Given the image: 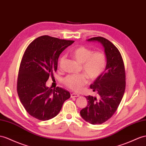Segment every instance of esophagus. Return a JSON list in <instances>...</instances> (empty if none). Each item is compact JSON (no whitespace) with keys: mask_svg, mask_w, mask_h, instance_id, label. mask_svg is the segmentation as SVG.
Returning <instances> with one entry per match:
<instances>
[{"mask_svg":"<svg viewBox=\"0 0 146 146\" xmlns=\"http://www.w3.org/2000/svg\"><path fill=\"white\" fill-rule=\"evenodd\" d=\"M80 95L78 94H76V93H72L71 94V98H77V97H79Z\"/></svg>","mask_w":146,"mask_h":146,"instance_id":"esophagus-1","label":"esophagus"}]
</instances>
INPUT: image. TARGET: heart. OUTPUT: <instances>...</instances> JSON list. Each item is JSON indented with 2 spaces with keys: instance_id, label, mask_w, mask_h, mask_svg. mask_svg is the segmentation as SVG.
Wrapping results in <instances>:
<instances>
[{
  "instance_id": "heart-1",
  "label": "heart",
  "mask_w": 146,
  "mask_h": 146,
  "mask_svg": "<svg viewBox=\"0 0 146 146\" xmlns=\"http://www.w3.org/2000/svg\"><path fill=\"white\" fill-rule=\"evenodd\" d=\"M73 57L82 64V70L85 73L72 74L66 76L63 82L67 87L78 91L88 83V76L91 80H96L104 72L107 66V57L102 52H94L84 46L76 48L72 54ZM65 59L64 56L60 58L59 65Z\"/></svg>"
}]
</instances>
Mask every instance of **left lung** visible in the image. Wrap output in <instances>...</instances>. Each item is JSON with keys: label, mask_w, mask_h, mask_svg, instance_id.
Listing matches in <instances>:
<instances>
[{"label": "left lung", "mask_w": 146, "mask_h": 146, "mask_svg": "<svg viewBox=\"0 0 146 146\" xmlns=\"http://www.w3.org/2000/svg\"><path fill=\"white\" fill-rule=\"evenodd\" d=\"M87 40L101 44L107 57L105 71L90 85L92 90L98 92L99 99L86 96L88 105L80 111L85 121L92 125H99L111 117L121 101L126 86L125 70L120 52L110 41L102 37Z\"/></svg>", "instance_id": "left-lung-1"}]
</instances>
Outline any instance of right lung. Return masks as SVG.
<instances>
[{
  "label": "right lung",
  "instance_id": "add662e5",
  "mask_svg": "<svg viewBox=\"0 0 146 146\" xmlns=\"http://www.w3.org/2000/svg\"><path fill=\"white\" fill-rule=\"evenodd\" d=\"M74 42L42 36L26 49L18 72L17 92L25 110L34 118L41 121L53 118L70 98L68 91L59 87L52 89L46 84L57 70L60 55Z\"/></svg>",
  "mask_w": 146,
  "mask_h": 146
}]
</instances>
